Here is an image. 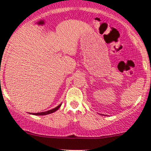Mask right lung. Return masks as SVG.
Here are the masks:
<instances>
[{
    "mask_svg": "<svg viewBox=\"0 0 151 151\" xmlns=\"http://www.w3.org/2000/svg\"><path fill=\"white\" fill-rule=\"evenodd\" d=\"M61 106V104H60L59 106H58L57 107L54 108V109H51V110H49L47 111H45V112H40V113H36V114H35V115H46V114H51V113H53V112H55V111L58 110V109L60 108V106Z\"/></svg>",
    "mask_w": 151,
    "mask_h": 151,
    "instance_id": "add662e5",
    "label": "right lung"
}]
</instances>
